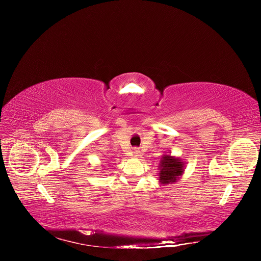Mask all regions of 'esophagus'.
<instances>
[{
  "mask_svg": "<svg viewBox=\"0 0 261 261\" xmlns=\"http://www.w3.org/2000/svg\"><path fill=\"white\" fill-rule=\"evenodd\" d=\"M133 153H134V155H135V156H140V155H141L139 150H134V152H133Z\"/></svg>",
  "mask_w": 261,
  "mask_h": 261,
  "instance_id": "1",
  "label": "esophagus"
}]
</instances>
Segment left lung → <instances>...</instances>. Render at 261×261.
<instances>
[{"label": "left lung", "instance_id": "8db88e82", "mask_svg": "<svg viewBox=\"0 0 261 261\" xmlns=\"http://www.w3.org/2000/svg\"><path fill=\"white\" fill-rule=\"evenodd\" d=\"M159 177L162 185L175 183L185 171V163L170 154H163L159 164Z\"/></svg>", "mask_w": 261, "mask_h": 261}]
</instances>
